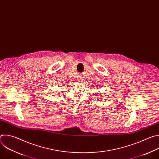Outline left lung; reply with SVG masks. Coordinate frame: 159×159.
<instances>
[{
    "label": "left lung",
    "mask_w": 159,
    "mask_h": 159,
    "mask_svg": "<svg viewBox=\"0 0 159 159\" xmlns=\"http://www.w3.org/2000/svg\"><path fill=\"white\" fill-rule=\"evenodd\" d=\"M99 94H100V93H99Z\"/></svg>",
    "instance_id": "left-lung-1"
}]
</instances>
